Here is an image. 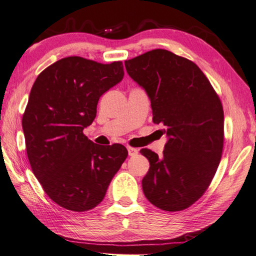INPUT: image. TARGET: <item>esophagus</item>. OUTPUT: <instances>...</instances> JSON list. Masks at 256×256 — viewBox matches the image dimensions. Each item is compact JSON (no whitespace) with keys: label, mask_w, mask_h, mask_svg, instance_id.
I'll use <instances>...</instances> for the list:
<instances>
[{"label":"esophagus","mask_w":256,"mask_h":256,"mask_svg":"<svg viewBox=\"0 0 256 256\" xmlns=\"http://www.w3.org/2000/svg\"><path fill=\"white\" fill-rule=\"evenodd\" d=\"M128 156H136L137 154H138V149L133 148V147H128Z\"/></svg>","instance_id":"esophagus-1"}]
</instances>
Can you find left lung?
I'll use <instances>...</instances> for the list:
<instances>
[{"instance_id":"8db88e82","label":"left lung","mask_w":256,"mask_h":256,"mask_svg":"<svg viewBox=\"0 0 256 256\" xmlns=\"http://www.w3.org/2000/svg\"><path fill=\"white\" fill-rule=\"evenodd\" d=\"M128 76L146 90L152 120L166 126L163 156L144 148L150 163L142 180L150 203L182 211L201 198L216 173L224 145V111L201 69L166 50L124 62Z\"/></svg>"}]
</instances>
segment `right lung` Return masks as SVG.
Instances as JSON below:
<instances>
[{"label": "right lung", "instance_id": "right-lung-1", "mask_svg": "<svg viewBox=\"0 0 256 256\" xmlns=\"http://www.w3.org/2000/svg\"><path fill=\"white\" fill-rule=\"evenodd\" d=\"M124 76L122 62L70 56L38 76L22 116L28 159L50 198L70 211L100 204L128 156L120 144L100 146L83 134L100 97Z\"/></svg>", "mask_w": 256, "mask_h": 256}]
</instances>
